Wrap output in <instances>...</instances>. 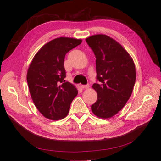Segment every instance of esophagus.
I'll use <instances>...</instances> for the list:
<instances>
[{"label": "esophagus", "mask_w": 161, "mask_h": 161, "mask_svg": "<svg viewBox=\"0 0 161 161\" xmlns=\"http://www.w3.org/2000/svg\"><path fill=\"white\" fill-rule=\"evenodd\" d=\"M81 88H82V89H89V84L82 85V86H81Z\"/></svg>", "instance_id": "1"}]
</instances>
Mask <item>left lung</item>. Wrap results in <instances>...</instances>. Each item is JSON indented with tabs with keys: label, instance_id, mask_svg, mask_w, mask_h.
<instances>
[{
	"label": "left lung",
	"instance_id": "1",
	"mask_svg": "<svg viewBox=\"0 0 161 161\" xmlns=\"http://www.w3.org/2000/svg\"><path fill=\"white\" fill-rule=\"evenodd\" d=\"M96 56L97 94L91 110L97 117L108 119L120 111L130 98L136 80L133 58L120 44L106 35L86 38Z\"/></svg>",
	"mask_w": 161,
	"mask_h": 161
}]
</instances>
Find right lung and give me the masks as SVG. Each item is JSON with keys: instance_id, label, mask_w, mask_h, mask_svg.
Returning a JSON list of instances; mask_svg holds the SVG:
<instances>
[{"instance_id": "add662e5", "label": "right lung", "mask_w": 161, "mask_h": 161, "mask_svg": "<svg viewBox=\"0 0 161 161\" xmlns=\"http://www.w3.org/2000/svg\"><path fill=\"white\" fill-rule=\"evenodd\" d=\"M81 42L65 37L51 40L37 52L28 69L31 98L41 114L50 120L65 118L77 95V88L64 80V59L66 53Z\"/></svg>"}]
</instances>
